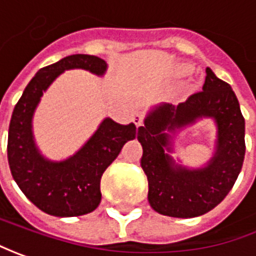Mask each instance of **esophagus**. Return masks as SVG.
Masks as SVG:
<instances>
[{"label":"esophagus","instance_id":"34e87169","mask_svg":"<svg viewBox=\"0 0 256 256\" xmlns=\"http://www.w3.org/2000/svg\"><path fill=\"white\" fill-rule=\"evenodd\" d=\"M133 122H134V124H136L137 128L142 126V124H143V114H142L140 112L134 113V114H133Z\"/></svg>","mask_w":256,"mask_h":256}]
</instances>
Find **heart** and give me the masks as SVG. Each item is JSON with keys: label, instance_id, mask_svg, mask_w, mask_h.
Here are the masks:
<instances>
[{"label": "heart", "instance_id": "obj_1", "mask_svg": "<svg viewBox=\"0 0 256 256\" xmlns=\"http://www.w3.org/2000/svg\"><path fill=\"white\" fill-rule=\"evenodd\" d=\"M187 69H188V66H182L181 68V72H187Z\"/></svg>", "mask_w": 256, "mask_h": 256}]
</instances>
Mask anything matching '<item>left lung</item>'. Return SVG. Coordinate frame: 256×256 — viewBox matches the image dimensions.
Masks as SVG:
<instances>
[{
    "mask_svg": "<svg viewBox=\"0 0 256 256\" xmlns=\"http://www.w3.org/2000/svg\"><path fill=\"white\" fill-rule=\"evenodd\" d=\"M202 90L177 106H153L137 130L140 160L148 181V202L158 214L192 218L216 208L231 191L245 157V120L231 86L207 68ZM201 118L217 128L213 157L202 168H187L172 158L176 134Z\"/></svg>",
    "mask_w": 256,
    "mask_h": 256,
    "instance_id": "8db88e82",
    "label": "left lung"
}]
</instances>
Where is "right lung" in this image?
Wrapping results in <instances>:
<instances>
[{
    "mask_svg": "<svg viewBox=\"0 0 256 256\" xmlns=\"http://www.w3.org/2000/svg\"><path fill=\"white\" fill-rule=\"evenodd\" d=\"M69 69L103 76L108 64L93 55L76 54L40 69L15 104L8 128L6 153L14 180L31 202L55 216H84L98 208L102 174L137 133L134 123L120 124L106 118L75 154L59 162L42 154L35 143L32 119L42 94Z\"/></svg>",
    "mask_w": 256,
    "mask_h": 256,
    "instance_id": "right-lung-1",
    "label": "right lung"
}]
</instances>
